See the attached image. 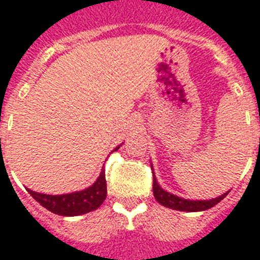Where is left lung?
Segmentation results:
<instances>
[{
  "instance_id": "left-lung-1",
  "label": "left lung",
  "mask_w": 260,
  "mask_h": 260,
  "mask_svg": "<svg viewBox=\"0 0 260 260\" xmlns=\"http://www.w3.org/2000/svg\"><path fill=\"white\" fill-rule=\"evenodd\" d=\"M153 195L160 205L170 207V209L181 210V212H201V210H207L214 205H217L218 202L223 201L224 198L229 195V192L218 196L216 199H210V201H186V199L178 198V196L161 189L153 175Z\"/></svg>"
}]
</instances>
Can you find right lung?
I'll use <instances>...</instances> for the list:
<instances>
[{"instance_id":"right-lung-1","label":"right lung","mask_w":260,"mask_h":260,"mask_svg":"<svg viewBox=\"0 0 260 260\" xmlns=\"http://www.w3.org/2000/svg\"><path fill=\"white\" fill-rule=\"evenodd\" d=\"M27 192L36 199V202H39L43 207H46L51 213L59 216L85 214L99 209L106 199L107 196L106 173L103 170L96 182L85 191L67 193V195H46V193H37L30 189H27Z\"/></svg>"}]
</instances>
